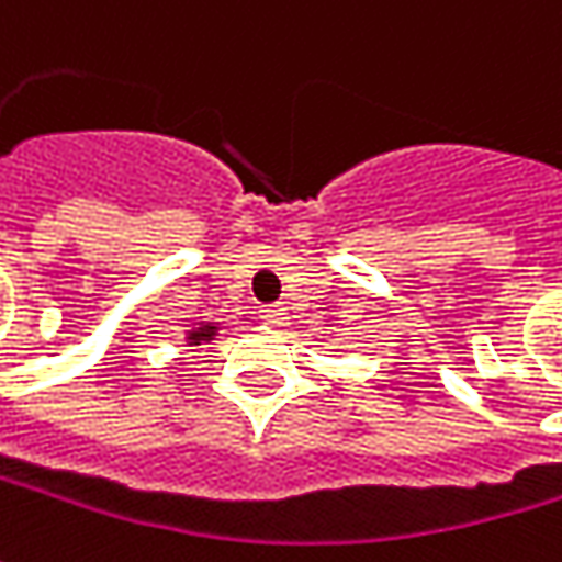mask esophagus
I'll return each mask as SVG.
<instances>
[{
    "mask_svg": "<svg viewBox=\"0 0 562 562\" xmlns=\"http://www.w3.org/2000/svg\"><path fill=\"white\" fill-rule=\"evenodd\" d=\"M260 321L270 327H282L285 324V307L282 305H263L260 307Z\"/></svg>",
    "mask_w": 562,
    "mask_h": 562,
    "instance_id": "esophagus-1",
    "label": "esophagus"
}]
</instances>
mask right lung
<instances>
[{
    "mask_svg": "<svg viewBox=\"0 0 562 562\" xmlns=\"http://www.w3.org/2000/svg\"><path fill=\"white\" fill-rule=\"evenodd\" d=\"M213 336H216V327H213V324H201V327H194L188 333V342H191V346H201V342H207Z\"/></svg>",
    "mask_w": 562,
    "mask_h": 562,
    "instance_id": "add662e5",
    "label": "right lung"
}]
</instances>
